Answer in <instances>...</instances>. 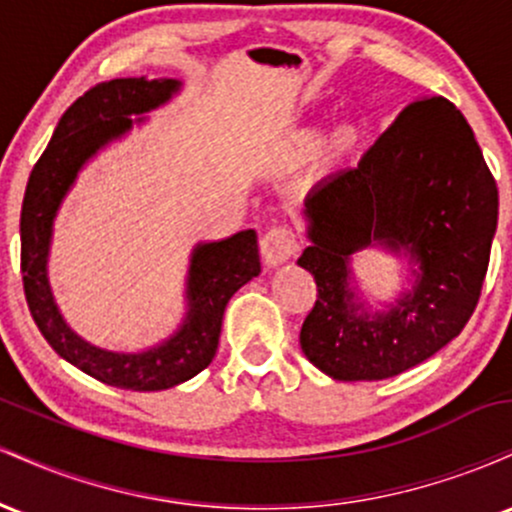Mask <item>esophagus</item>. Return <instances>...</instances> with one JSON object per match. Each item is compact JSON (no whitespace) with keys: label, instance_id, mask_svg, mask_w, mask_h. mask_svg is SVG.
Returning a JSON list of instances; mask_svg holds the SVG:
<instances>
[{"label":"esophagus","instance_id":"obj_1","mask_svg":"<svg viewBox=\"0 0 512 512\" xmlns=\"http://www.w3.org/2000/svg\"><path fill=\"white\" fill-rule=\"evenodd\" d=\"M260 250H262L264 262L272 264V267H276V264H284L298 252L296 233H293L289 223H281V226L269 228L260 240Z\"/></svg>","mask_w":512,"mask_h":512}]
</instances>
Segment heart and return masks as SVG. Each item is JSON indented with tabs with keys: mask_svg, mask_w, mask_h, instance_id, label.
<instances>
[{
	"mask_svg": "<svg viewBox=\"0 0 512 512\" xmlns=\"http://www.w3.org/2000/svg\"><path fill=\"white\" fill-rule=\"evenodd\" d=\"M317 142H320V129H301V132L293 137V154L296 156H308L313 154ZM356 146V132L351 127H339L337 132L327 139L325 144V154L327 158H342L346 154H351Z\"/></svg>",
	"mask_w": 512,
	"mask_h": 512,
	"instance_id": "1",
	"label": "heart"
}]
</instances>
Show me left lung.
<instances>
[{"mask_svg":"<svg viewBox=\"0 0 512 512\" xmlns=\"http://www.w3.org/2000/svg\"><path fill=\"white\" fill-rule=\"evenodd\" d=\"M308 236L298 264L317 301L301 349L334 380H385L452 342L477 308L498 221V187L472 127L443 96L402 108L358 166L317 182L305 199ZM370 244L404 247L417 286L390 314H358L350 257Z\"/></svg>","mask_w":512,"mask_h":512,"instance_id":"left-lung-1","label":"left lung"}]
</instances>
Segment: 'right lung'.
<instances>
[{"mask_svg":"<svg viewBox=\"0 0 512 512\" xmlns=\"http://www.w3.org/2000/svg\"><path fill=\"white\" fill-rule=\"evenodd\" d=\"M175 79L103 81L69 105L52 134L48 149L28 178L21 207L23 293L40 334L64 361L105 385L134 392L168 390L204 370L219 349L226 303L240 286L262 272L255 231H240L221 243L197 245L187 279V313L178 334L142 354H115L84 342L69 330L52 301L48 284V248L52 219L72 187L79 168L132 127V117L154 110L178 91Z\"/></svg>","mask_w":512,"mask_h":512,"instance_id":"1","label":"right lung"}]
</instances>
